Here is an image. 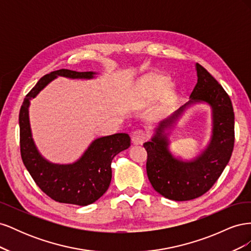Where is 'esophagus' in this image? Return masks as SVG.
<instances>
[{
	"label": "esophagus",
	"mask_w": 251,
	"mask_h": 251,
	"mask_svg": "<svg viewBox=\"0 0 251 251\" xmlns=\"http://www.w3.org/2000/svg\"><path fill=\"white\" fill-rule=\"evenodd\" d=\"M147 139V134L142 130L135 131L132 135V141L134 144H142Z\"/></svg>",
	"instance_id": "esophagus-1"
}]
</instances>
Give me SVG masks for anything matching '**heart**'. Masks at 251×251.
<instances>
[{
	"label": "heart",
	"instance_id": "heart-1",
	"mask_svg": "<svg viewBox=\"0 0 251 251\" xmlns=\"http://www.w3.org/2000/svg\"><path fill=\"white\" fill-rule=\"evenodd\" d=\"M169 79L162 75L151 74L148 76L143 77L139 82L136 90L140 97L151 98L161 93V104L162 107L169 104L176 92V87L174 83L169 82Z\"/></svg>",
	"mask_w": 251,
	"mask_h": 251
}]
</instances>
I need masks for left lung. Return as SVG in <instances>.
Returning a JSON list of instances; mask_svg holds the SVG:
<instances>
[{
    "instance_id": "obj_1",
    "label": "left lung",
    "mask_w": 251,
    "mask_h": 251,
    "mask_svg": "<svg viewBox=\"0 0 251 251\" xmlns=\"http://www.w3.org/2000/svg\"><path fill=\"white\" fill-rule=\"evenodd\" d=\"M198 81L191 100L173 115L162 120L147 150V173L157 193L174 201H188L204 195L216 183L228 163L234 144V113L230 98L223 87L200 64H196ZM206 102L213 112V135L209 147L194 161L175 158L168 151L164 131L170 128L186 107L197 102Z\"/></svg>"
}]
</instances>
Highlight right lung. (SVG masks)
<instances>
[{
  "label": "right lung",
  "instance_id": "add662e5",
  "mask_svg": "<svg viewBox=\"0 0 251 251\" xmlns=\"http://www.w3.org/2000/svg\"><path fill=\"white\" fill-rule=\"evenodd\" d=\"M95 74L92 71L76 72L68 69L46 74L26 95L20 110L22 160L36 185L51 199L59 203L86 206L100 199L111 183L113 158L131 146V138L126 133L104 136L91 143L83 155L74 163L49 162L37 151L32 138L29 121L30 100L57 76L91 79Z\"/></svg>",
  "mask_w": 251,
  "mask_h": 251
}]
</instances>
